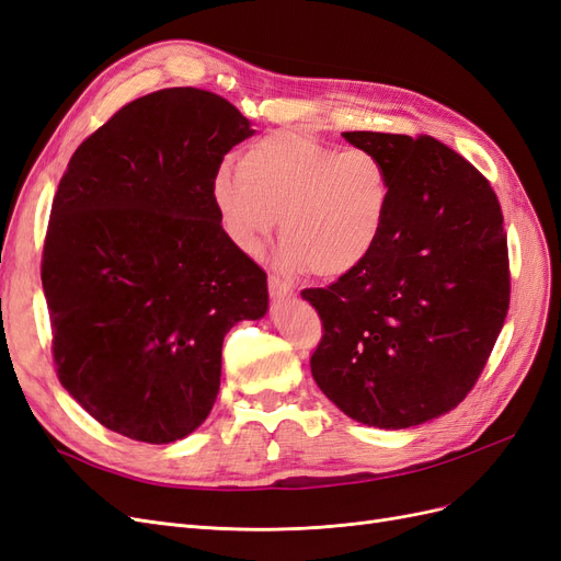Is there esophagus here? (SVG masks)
<instances>
[{"label":"esophagus","instance_id":"obj_1","mask_svg":"<svg viewBox=\"0 0 561 561\" xmlns=\"http://www.w3.org/2000/svg\"><path fill=\"white\" fill-rule=\"evenodd\" d=\"M268 293H271V297H274V299H290L295 295L293 285L285 283L278 276H268Z\"/></svg>","mask_w":561,"mask_h":561}]
</instances>
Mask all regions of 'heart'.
Masks as SVG:
<instances>
[{
  "instance_id": "heart-1",
  "label": "heart",
  "mask_w": 561,
  "mask_h": 561,
  "mask_svg": "<svg viewBox=\"0 0 561 561\" xmlns=\"http://www.w3.org/2000/svg\"><path fill=\"white\" fill-rule=\"evenodd\" d=\"M210 198L229 241L257 257L280 219L278 264L342 278L377 250L393 180L365 147L339 149L301 133H271L245 147L236 173L219 168Z\"/></svg>"
}]
</instances>
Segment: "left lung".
<instances>
[{
  "label": "left lung",
  "instance_id": "obj_1",
  "mask_svg": "<svg viewBox=\"0 0 561 561\" xmlns=\"http://www.w3.org/2000/svg\"><path fill=\"white\" fill-rule=\"evenodd\" d=\"M342 135L381 157L393 203L360 268L301 290L322 322L311 375L346 416L410 428L470 393L501 334L511 307L501 203L431 135Z\"/></svg>",
  "mask_w": 561,
  "mask_h": 561
}]
</instances>
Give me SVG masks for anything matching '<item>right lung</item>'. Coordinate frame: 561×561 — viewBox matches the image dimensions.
I'll use <instances>...</instances> for the list:
<instances>
[{"label":"right lung","instance_id":"obj_1","mask_svg":"<svg viewBox=\"0 0 561 561\" xmlns=\"http://www.w3.org/2000/svg\"><path fill=\"white\" fill-rule=\"evenodd\" d=\"M222 95L178 87L114 112L50 206L42 285L62 388L105 428L168 445L219 393L225 334L266 313V274L219 222L210 182L250 138Z\"/></svg>","mask_w":561,"mask_h":561}]
</instances>
